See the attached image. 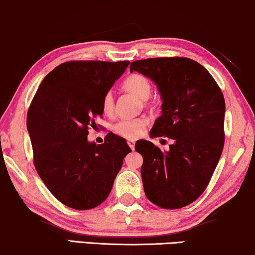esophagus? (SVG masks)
Listing matches in <instances>:
<instances>
[{
  "mask_svg": "<svg viewBox=\"0 0 255 255\" xmlns=\"http://www.w3.org/2000/svg\"><path fill=\"white\" fill-rule=\"evenodd\" d=\"M127 143H128L129 147H130L131 150H134V147H135V140H134V139H128Z\"/></svg>",
  "mask_w": 255,
  "mask_h": 255,
  "instance_id": "obj_1",
  "label": "esophagus"
}]
</instances>
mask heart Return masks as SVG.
<instances>
[{
    "label": "heart",
    "instance_id": "1",
    "mask_svg": "<svg viewBox=\"0 0 255 255\" xmlns=\"http://www.w3.org/2000/svg\"><path fill=\"white\" fill-rule=\"evenodd\" d=\"M123 88L138 98L140 101H146L150 97L152 87L149 79L142 74H130L124 80ZM102 109L106 115H111L115 110V98L112 93H106L102 101ZM147 121L144 118H135V119H123L113 126L116 134L126 138H136L142 134L146 127Z\"/></svg>",
    "mask_w": 255,
    "mask_h": 255
}]
</instances>
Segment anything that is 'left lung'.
Here are the masks:
<instances>
[{"mask_svg":"<svg viewBox=\"0 0 255 255\" xmlns=\"http://www.w3.org/2000/svg\"><path fill=\"white\" fill-rule=\"evenodd\" d=\"M134 71L157 85L162 101L151 137L174 140L166 152L150 140L136 142L135 150L143 157L144 192L159 207H184L204 192L221 157L223 94L206 68L184 57L135 60L130 64Z\"/></svg>","mask_w":255,"mask_h":255,"instance_id":"obj_1","label":"left lung"}]
</instances>
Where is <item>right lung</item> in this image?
Wrapping results in <instances>:
<instances>
[{
	"label": "right lung",
	"mask_w": 255,
	"mask_h": 255,
	"mask_svg": "<svg viewBox=\"0 0 255 255\" xmlns=\"http://www.w3.org/2000/svg\"><path fill=\"white\" fill-rule=\"evenodd\" d=\"M128 65V60L60 64L45 75L28 109L37 174L60 203L74 210H90L108 198L131 151L126 139L112 132L98 145L87 138L88 128L104 112V95Z\"/></svg>",
	"instance_id": "add662e5"
}]
</instances>
